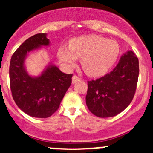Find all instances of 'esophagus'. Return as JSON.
Returning a JSON list of instances; mask_svg holds the SVG:
<instances>
[{"instance_id":"1","label":"esophagus","mask_w":153,"mask_h":153,"mask_svg":"<svg viewBox=\"0 0 153 153\" xmlns=\"http://www.w3.org/2000/svg\"><path fill=\"white\" fill-rule=\"evenodd\" d=\"M79 80H80V78H79V76H77L76 75L73 76V77H72V83H77V82H79Z\"/></svg>"}]
</instances>
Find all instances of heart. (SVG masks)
<instances>
[{
	"label": "heart",
	"instance_id": "obj_1",
	"mask_svg": "<svg viewBox=\"0 0 153 153\" xmlns=\"http://www.w3.org/2000/svg\"><path fill=\"white\" fill-rule=\"evenodd\" d=\"M120 51L117 41L90 34L71 39L69 46H60L57 56L68 68L75 67L77 59L82 58L81 64L86 74L91 76H101L113 67Z\"/></svg>",
	"mask_w": 153,
	"mask_h": 153
}]
</instances>
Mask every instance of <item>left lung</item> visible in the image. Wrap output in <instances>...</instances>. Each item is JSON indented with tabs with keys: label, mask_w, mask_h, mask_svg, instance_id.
Segmentation results:
<instances>
[{
	"label": "left lung",
	"mask_w": 153,
	"mask_h": 153,
	"mask_svg": "<svg viewBox=\"0 0 153 153\" xmlns=\"http://www.w3.org/2000/svg\"><path fill=\"white\" fill-rule=\"evenodd\" d=\"M139 73V60L132 51H128L109 74L88 81L86 103L89 110L101 118L123 111L134 97Z\"/></svg>",
	"instance_id": "obj_1"
}]
</instances>
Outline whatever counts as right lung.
Masks as SVG:
<instances>
[{"mask_svg": "<svg viewBox=\"0 0 153 153\" xmlns=\"http://www.w3.org/2000/svg\"><path fill=\"white\" fill-rule=\"evenodd\" d=\"M49 45L47 33H37L25 40L10 59L9 75L13 100L23 112L36 118L53 114L72 83L73 74L61 72L53 64L47 65L37 76L28 74L24 63L29 53Z\"/></svg>", "mask_w": 153, "mask_h": 153, "instance_id": "obj_1", "label": "right lung"}]
</instances>
